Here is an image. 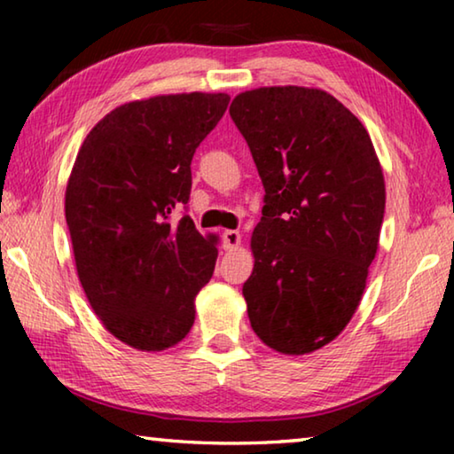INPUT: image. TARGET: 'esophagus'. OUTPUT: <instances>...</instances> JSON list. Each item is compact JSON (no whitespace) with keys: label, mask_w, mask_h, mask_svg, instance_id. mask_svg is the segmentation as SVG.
Wrapping results in <instances>:
<instances>
[{"label":"esophagus","mask_w":454,"mask_h":454,"mask_svg":"<svg viewBox=\"0 0 454 454\" xmlns=\"http://www.w3.org/2000/svg\"><path fill=\"white\" fill-rule=\"evenodd\" d=\"M240 232L238 230H224L222 232V248L224 250H234L238 248V244H240Z\"/></svg>","instance_id":"esophagus-1"}]
</instances>
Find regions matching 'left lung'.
<instances>
[{
  "mask_svg": "<svg viewBox=\"0 0 454 454\" xmlns=\"http://www.w3.org/2000/svg\"><path fill=\"white\" fill-rule=\"evenodd\" d=\"M264 186L244 282L252 330L284 355L342 333L366 286L384 178L360 120L322 90L258 88L230 106Z\"/></svg>",
  "mask_w": 454,
  "mask_h": 454,
  "instance_id": "obj_1",
  "label": "left lung"
}]
</instances>
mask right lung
I'll return each mask as SVG.
<instances>
[{"mask_svg": "<svg viewBox=\"0 0 454 454\" xmlns=\"http://www.w3.org/2000/svg\"><path fill=\"white\" fill-rule=\"evenodd\" d=\"M228 102L194 91L124 104L75 158L66 222L80 282L104 326L137 350L178 344L212 278L218 250L188 216L190 164Z\"/></svg>", "mask_w": 454, "mask_h": 454, "instance_id": "obj_1", "label": "right lung"}]
</instances>
